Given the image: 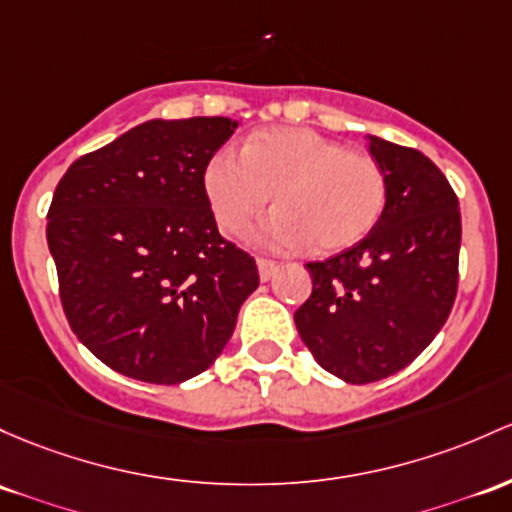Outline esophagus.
<instances>
[{
	"label": "esophagus",
	"instance_id": "1",
	"mask_svg": "<svg viewBox=\"0 0 512 512\" xmlns=\"http://www.w3.org/2000/svg\"><path fill=\"white\" fill-rule=\"evenodd\" d=\"M257 272H260L262 282H269V279H272L274 274L279 272V262L265 260V257H260V260H257Z\"/></svg>",
	"mask_w": 512,
	"mask_h": 512
}]
</instances>
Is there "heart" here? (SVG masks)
Returning <instances> with one entry per match:
<instances>
[{"mask_svg":"<svg viewBox=\"0 0 512 512\" xmlns=\"http://www.w3.org/2000/svg\"><path fill=\"white\" fill-rule=\"evenodd\" d=\"M216 223L240 233L269 199L279 209L252 238L262 245L338 252L359 243L386 206V174L374 157L352 153L311 128L279 126L252 133L243 153L221 148L204 170Z\"/></svg>","mask_w":512,"mask_h":512,"instance_id":"heart-1","label":"heart"}]
</instances>
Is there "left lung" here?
I'll return each mask as SVG.
<instances>
[{
	"mask_svg": "<svg viewBox=\"0 0 512 512\" xmlns=\"http://www.w3.org/2000/svg\"><path fill=\"white\" fill-rule=\"evenodd\" d=\"M386 174V206L372 233L308 262V301L294 313L325 372L372 384L401 372L440 333L457 296L462 216L440 167L420 150L367 136Z\"/></svg>",
	"mask_w": 512,
	"mask_h": 512,
	"instance_id": "left-lung-1",
	"label": "left lung"
}]
</instances>
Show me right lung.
<instances>
[{
	"label": "right lung",
	"instance_id": "1",
	"mask_svg": "<svg viewBox=\"0 0 512 512\" xmlns=\"http://www.w3.org/2000/svg\"><path fill=\"white\" fill-rule=\"evenodd\" d=\"M235 128L223 116L145 121L58 182L46 235L60 301L114 372L165 386L206 372L260 284L204 192L206 162Z\"/></svg>",
	"mask_w": 512,
	"mask_h": 512
}]
</instances>
